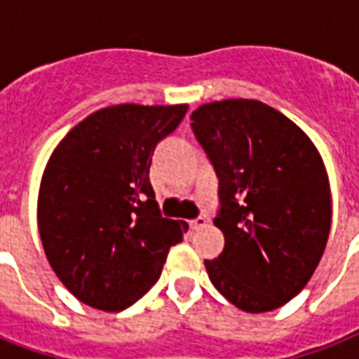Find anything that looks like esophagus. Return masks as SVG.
<instances>
[{
	"label": "esophagus",
	"mask_w": 359,
	"mask_h": 359,
	"mask_svg": "<svg viewBox=\"0 0 359 359\" xmlns=\"http://www.w3.org/2000/svg\"><path fill=\"white\" fill-rule=\"evenodd\" d=\"M207 224H208V218H205V216H199V218L191 219L190 227L194 231H197V229H203V227H207Z\"/></svg>",
	"instance_id": "1"
}]
</instances>
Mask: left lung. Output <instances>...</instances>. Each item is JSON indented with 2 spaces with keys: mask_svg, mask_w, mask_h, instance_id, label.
Segmentation results:
<instances>
[{
  "mask_svg": "<svg viewBox=\"0 0 359 359\" xmlns=\"http://www.w3.org/2000/svg\"><path fill=\"white\" fill-rule=\"evenodd\" d=\"M191 128L219 179L224 251L208 278L245 313L278 309L311 279L332 227L323 156L304 130L259 100L203 104Z\"/></svg>",
  "mask_w": 359,
  "mask_h": 359,
  "instance_id": "8db88e82",
  "label": "left lung"
}]
</instances>
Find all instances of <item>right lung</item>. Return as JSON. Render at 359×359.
Wrapping results in <instances>:
<instances>
[{
	"mask_svg": "<svg viewBox=\"0 0 359 359\" xmlns=\"http://www.w3.org/2000/svg\"><path fill=\"white\" fill-rule=\"evenodd\" d=\"M188 104H117L78 123L48 160L36 224L59 281L108 313L137 302L188 231L162 218L149 180L152 152L184 119Z\"/></svg>",
	"mask_w": 359,
	"mask_h": 359,
	"instance_id": "obj_1",
	"label": "right lung"
}]
</instances>
